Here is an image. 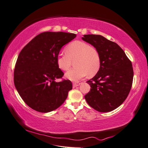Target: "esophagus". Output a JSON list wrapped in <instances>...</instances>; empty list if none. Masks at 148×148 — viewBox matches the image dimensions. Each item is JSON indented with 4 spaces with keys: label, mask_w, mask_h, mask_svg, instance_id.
Returning <instances> with one entry per match:
<instances>
[{
    "label": "esophagus",
    "mask_w": 148,
    "mask_h": 148,
    "mask_svg": "<svg viewBox=\"0 0 148 148\" xmlns=\"http://www.w3.org/2000/svg\"><path fill=\"white\" fill-rule=\"evenodd\" d=\"M80 83L79 82H76V81H73L72 82V85H73L74 87H76V86H78L79 85H80Z\"/></svg>",
    "instance_id": "obj_1"
}]
</instances>
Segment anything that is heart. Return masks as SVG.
<instances>
[{
	"label": "heart",
	"instance_id": "obj_1",
	"mask_svg": "<svg viewBox=\"0 0 148 148\" xmlns=\"http://www.w3.org/2000/svg\"><path fill=\"white\" fill-rule=\"evenodd\" d=\"M65 53L56 56V64L60 69L67 71L74 60L76 67L66 72L65 76L72 81H78L88 74L93 76L99 72L101 58L98 50L81 40H75L65 48Z\"/></svg>",
	"mask_w": 148,
	"mask_h": 148
}]
</instances>
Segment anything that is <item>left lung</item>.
Segmentation results:
<instances>
[{
	"label": "left lung",
	"instance_id": "8db88e82",
	"mask_svg": "<svg viewBox=\"0 0 148 148\" xmlns=\"http://www.w3.org/2000/svg\"><path fill=\"white\" fill-rule=\"evenodd\" d=\"M82 39L98 50L101 58L99 72L86 81L91 88L84 98L97 111H113L130 93L134 77L132 62L117 44L104 37L88 34Z\"/></svg>",
	"mask_w": 148,
	"mask_h": 148
}]
</instances>
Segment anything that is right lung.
Returning <instances> with one entry per match:
<instances>
[{"instance_id":"right-lung-1","label":"right lung","mask_w":148,"mask_h":148,"mask_svg":"<svg viewBox=\"0 0 148 148\" xmlns=\"http://www.w3.org/2000/svg\"><path fill=\"white\" fill-rule=\"evenodd\" d=\"M76 37L74 34L45 32L39 34L22 49L16 62L14 83L19 95L30 108L48 112L58 108L72 90L70 80L56 64L63 46Z\"/></svg>"}]
</instances>
